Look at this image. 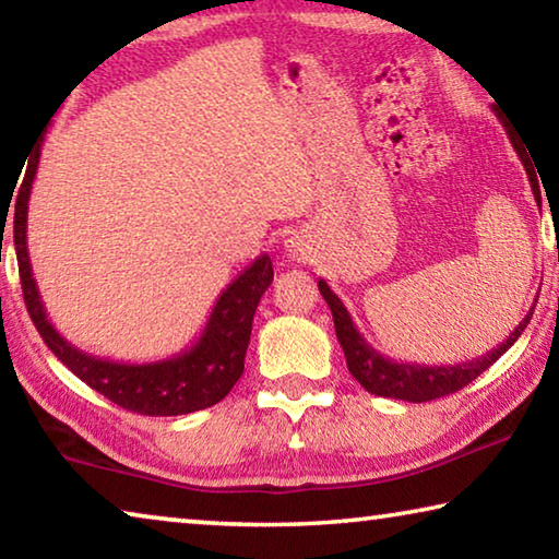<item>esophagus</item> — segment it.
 Instances as JSON below:
<instances>
[{"label": "esophagus", "instance_id": "34e87169", "mask_svg": "<svg viewBox=\"0 0 559 559\" xmlns=\"http://www.w3.org/2000/svg\"><path fill=\"white\" fill-rule=\"evenodd\" d=\"M288 257L290 259H298V261L308 257L306 243H302V239H298V236H293V239H288Z\"/></svg>", "mask_w": 559, "mask_h": 559}]
</instances>
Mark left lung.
Returning <instances> with one entry per match:
<instances>
[{
    "label": "left lung",
    "mask_w": 559,
    "mask_h": 559,
    "mask_svg": "<svg viewBox=\"0 0 559 559\" xmlns=\"http://www.w3.org/2000/svg\"><path fill=\"white\" fill-rule=\"evenodd\" d=\"M510 143H513V138H510ZM513 147L520 157V163L525 167L530 187H533V194H535V202L540 206L543 200H540V185H537L535 167L530 163V157L523 147H518L515 143ZM318 288L323 293L330 310H333L335 333H337L340 345H343L349 374H353L370 394L390 396V400H402V402H414V404L431 402V400H439V396L453 394L463 390L468 382L476 380L480 372H486L500 355L508 353V349L515 345V340L523 335V330L527 328L535 310L530 308L527 316L523 318V323H520L513 333L503 340V343L486 355L468 359V362H456V365H416V362H396V359L377 353V349L367 343L362 335H359V330L355 328L353 318H349L347 308L343 306V300L330 290V286L323 278L318 281Z\"/></svg>",
    "instance_id": "8db88e82"
}]
</instances>
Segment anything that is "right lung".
Here are the masks:
<instances>
[{
  "mask_svg": "<svg viewBox=\"0 0 559 559\" xmlns=\"http://www.w3.org/2000/svg\"><path fill=\"white\" fill-rule=\"evenodd\" d=\"M41 143L44 135L39 138L32 159L26 163L24 182L16 194L14 249L26 310H29L44 343L79 380L128 412L145 416H177L200 412L222 402L243 372L253 313H257L263 290L273 281L269 253H261L249 269H243L222 290L202 335L179 355L157 359V362L132 365L83 353V349L71 345L46 316L41 293L34 281L29 249H26V214H29V194L36 169H39Z\"/></svg>",
  "mask_w": 559,
  "mask_h": 559,
  "instance_id": "right-lung-1",
  "label": "right lung"
}]
</instances>
